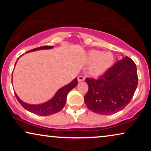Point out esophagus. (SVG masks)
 <instances>
[{
  "label": "esophagus",
  "instance_id": "34e87169",
  "mask_svg": "<svg viewBox=\"0 0 151 151\" xmlns=\"http://www.w3.org/2000/svg\"><path fill=\"white\" fill-rule=\"evenodd\" d=\"M84 80H85V76H79L78 77V82L83 81Z\"/></svg>",
  "mask_w": 151,
  "mask_h": 151
}]
</instances>
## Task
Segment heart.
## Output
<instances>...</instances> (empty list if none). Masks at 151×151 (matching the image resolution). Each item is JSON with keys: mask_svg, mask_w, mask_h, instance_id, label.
Masks as SVG:
<instances>
[{"mask_svg": "<svg viewBox=\"0 0 151 151\" xmlns=\"http://www.w3.org/2000/svg\"><path fill=\"white\" fill-rule=\"evenodd\" d=\"M86 61L90 64L88 73L98 76L105 73L114 62V56L109 52H103L100 50H90L86 55Z\"/></svg>", "mask_w": 151, "mask_h": 151, "instance_id": "obj_1", "label": "heart"}]
</instances>
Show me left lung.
Wrapping results in <instances>:
<instances>
[{
  "label": "left lung",
  "instance_id": "obj_1",
  "mask_svg": "<svg viewBox=\"0 0 151 151\" xmlns=\"http://www.w3.org/2000/svg\"><path fill=\"white\" fill-rule=\"evenodd\" d=\"M88 91L84 101L91 111L101 115L115 114L132 99L138 83L134 61L125 57L99 78H86Z\"/></svg>",
  "mask_w": 151,
  "mask_h": 151
}]
</instances>
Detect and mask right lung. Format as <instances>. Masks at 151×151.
<instances>
[{
	"instance_id": "1",
	"label": "right lung",
	"mask_w": 151,
	"mask_h": 151,
	"mask_svg": "<svg viewBox=\"0 0 151 151\" xmlns=\"http://www.w3.org/2000/svg\"><path fill=\"white\" fill-rule=\"evenodd\" d=\"M53 48V46H41V47H38L29 50L27 52L42 49H50V48ZM77 84V78H75L69 84H68L66 86H63L59 89L51 99L47 102H46V103L40 104V105H31V104L26 103L24 102H23L22 100H20V98L18 96V95L16 93H15V95H16V99L19 103H20V105L25 109H27V111H30L33 114H35L36 115L43 116H50L55 113H57V112L61 111L63 109L65 103H66V96L68 94V92L72 89L75 88Z\"/></svg>"
}]
</instances>
